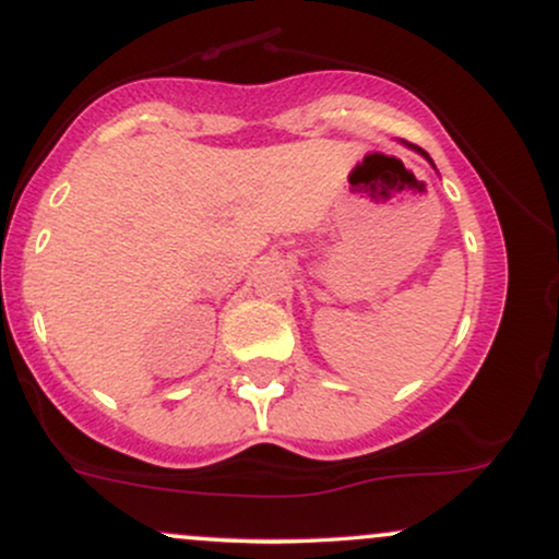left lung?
I'll return each instance as SVG.
<instances>
[{
	"label": "left lung",
	"instance_id": "left-lung-1",
	"mask_svg": "<svg viewBox=\"0 0 559 559\" xmlns=\"http://www.w3.org/2000/svg\"><path fill=\"white\" fill-rule=\"evenodd\" d=\"M402 144H404V146H409V150H415V152H418V155H420V157H426V159H428V163H431V168L436 170L433 159H431V157H428V152H423V150H420V146H415V144H407V141H402Z\"/></svg>",
	"mask_w": 559,
	"mask_h": 559
}]
</instances>
